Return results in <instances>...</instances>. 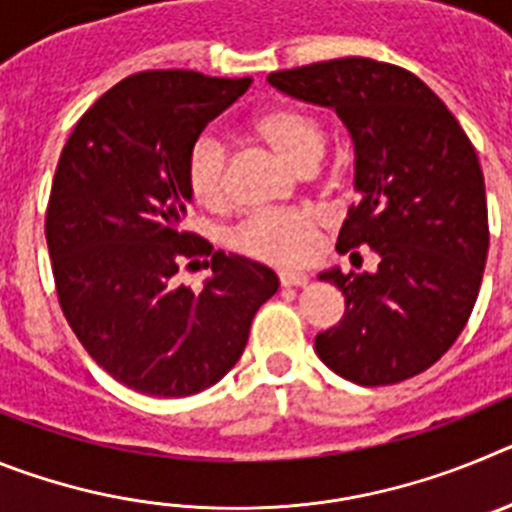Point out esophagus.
<instances>
[{
  "mask_svg": "<svg viewBox=\"0 0 512 512\" xmlns=\"http://www.w3.org/2000/svg\"><path fill=\"white\" fill-rule=\"evenodd\" d=\"M279 282H282V287H307V282H310V277L307 274H302V271H279Z\"/></svg>",
  "mask_w": 512,
  "mask_h": 512,
  "instance_id": "34e87169",
  "label": "esophagus"
}]
</instances>
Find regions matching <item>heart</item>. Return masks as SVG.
Returning a JSON list of instances; mask_svg holds the SVG:
<instances>
[{"mask_svg": "<svg viewBox=\"0 0 512 512\" xmlns=\"http://www.w3.org/2000/svg\"><path fill=\"white\" fill-rule=\"evenodd\" d=\"M253 133L297 169L315 166L325 153L323 122L300 107H269L251 120ZM187 184L205 207L228 200V151L215 133H202L189 148ZM323 217L315 210H264L246 217L233 233V246L271 264H300L318 243Z\"/></svg>", "mask_w": 512, "mask_h": 512, "instance_id": "obj_1", "label": "heart"}]
</instances>
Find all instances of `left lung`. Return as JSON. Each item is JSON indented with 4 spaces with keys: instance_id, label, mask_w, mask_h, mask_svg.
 Listing matches in <instances>:
<instances>
[{
    "instance_id": "obj_1",
    "label": "left lung",
    "mask_w": 512,
    "mask_h": 512,
    "mask_svg": "<svg viewBox=\"0 0 512 512\" xmlns=\"http://www.w3.org/2000/svg\"><path fill=\"white\" fill-rule=\"evenodd\" d=\"M271 87L336 110L354 140V189L338 253L369 246L374 274L320 271L346 297L341 323L315 336L320 361L364 387L436 364L467 325L485 274V176L449 107L410 71L336 58L266 76Z\"/></svg>"
}]
</instances>
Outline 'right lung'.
Returning <instances> with one entry per match:
<instances>
[{
    "label": "right lung",
    "mask_w": 512,
    "mask_h": 512,
    "mask_svg": "<svg viewBox=\"0 0 512 512\" xmlns=\"http://www.w3.org/2000/svg\"><path fill=\"white\" fill-rule=\"evenodd\" d=\"M248 87L182 69L133 74L84 112L58 158L45 212L58 302L87 354L143 395L220 382L279 289L269 266L184 230L189 148ZM202 252L213 256L203 292L176 288L178 264Z\"/></svg>",
    "instance_id": "obj_1"
}]
</instances>
